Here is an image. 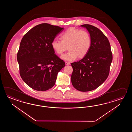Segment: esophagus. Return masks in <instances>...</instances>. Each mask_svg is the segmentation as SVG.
<instances>
[{
	"label": "esophagus",
	"mask_w": 132,
	"mask_h": 132,
	"mask_svg": "<svg viewBox=\"0 0 132 132\" xmlns=\"http://www.w3.org/2000/svg\"><path fill=\"white\" fill-rule=\"evenodd\" d=\"M65 65H70V63H69V62H65Z\"/></svg>",
	"instance_id": "obj_1"
}]
</instances>
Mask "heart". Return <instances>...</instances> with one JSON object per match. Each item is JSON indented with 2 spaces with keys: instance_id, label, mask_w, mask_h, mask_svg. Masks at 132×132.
<instances>
[{
  "instance_id": "heart-1",
  "label": "heart",
  "mask_w": 132,
  "mask_h": 132,
  "mask_svg": "<svg viewBox=\"0 0 132 132\" xmlns=\"http://www.w3.org/2000/svg\"><path fill=\"white\" fill-rule=\"evenodd\" d=\"M61 40L54 39L51 46L56 53L62 54L68 48L67 53L61 56L64 60L72 61L77 58L85 56L91 46V38L87 31L75 28H69L61 35Z\"/></svg>"
}]
</instances>
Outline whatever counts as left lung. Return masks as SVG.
Returning a JSON list of instances; mask_svg holds the SVG:
<instances>
[{
	"label": "left lung",
	"mask_w": 132,
	"mask_h": 132,
	"mask_svg": "<svg viewBox=\"0 0 132 132\" xmlns=\"http://www.w3.org/2000/svg\"><path fill=\"white\" fill-rule=\"evenodd\" d=\"M91 38V46L87 54L80 60L71 64L73 86L81 92L95 90L107 79L112 61L110 42L98 28L84 24Z\"/></svg>",
	"instance_id": "1"
}]
</instances>
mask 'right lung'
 I'll use <instances>...</instances> for the list:
<instances>
[{"label": "right lung", "instance_id": "add662e5", "mask_svg": "<svg viewBox=\"0 0 132 132\" xmlns=\"http://www.w3.org/2000/svg\"><path fill=\"white\" fill-rule=\"evenodd\" d=\"M64 29L48 23L36 25L25 34L17 53L22 80L34 90L45 91L55 84L65 63L55 54L51 42Z\"/></svg>", "mask_w": 132, "mask_h": 132}]
</instances>
